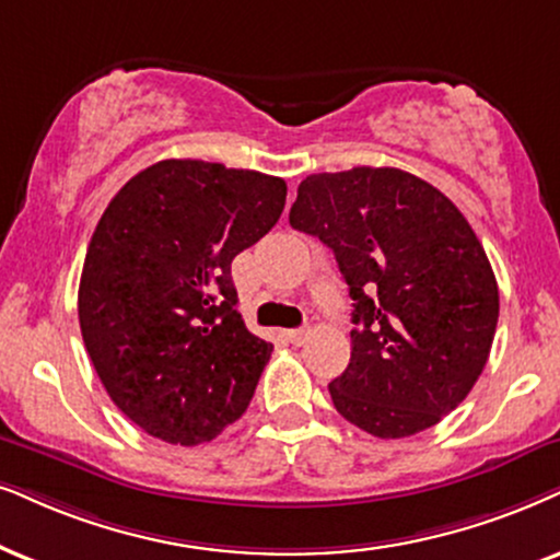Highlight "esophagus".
<instances>
[{"label":"esophagus","instance_id":"obj_1","mask_svg":"<svg viewBox=\"0 0 560 560\" xmlns=\"http://www.w3.org/2000/svg\"><path fill=\"white\" fill-rule=\"evenodd\" d=\"M287 341L294 343V346H302L310 341V328H292L287 330Z\"/></svg>","mask_w":560,"mask_h":560}]
</instances>
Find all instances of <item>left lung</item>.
<instances>
[{"label":"left lung","instance_id":"obj_1","mask_svg":"<svg viewBox=\"0 0 560 560\" xmlns=\"http://www.w3.org/2000/svg\"><path fill=\"white\" fill-rule=\"evenodd\" d=\"M289 224L320 237L349 284L351 362L328 385L346 421L402 439L468 398L491 353L499 287L442 190L398 167L317 173L296 188Z\"/></svg>","mask_w":560,"mask_h":560}]
</instances>
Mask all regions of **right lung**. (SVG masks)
<instances>
[{"mask_svg": "<svg viewBox=\"0 0 560 560\" xmlns=\"http://www.w3.org/2000/svg\"><path fill=\"white\" fill-rule=\"evenodd\" d=\"M287 183L203 160H162L126 183L92 232L80 328L110 400L167 444L235 423L273 346L237 313L232 258L279 222Z\"/></svg>", "mask_w": 560, "mask_h": 560, "instance_id": "1", "label": "right lung"}]
</instances>
